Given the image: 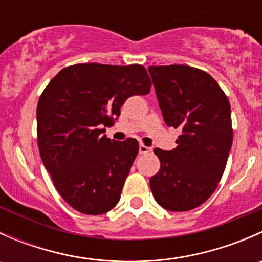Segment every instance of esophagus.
Instances as JSON below:
<instances>
[{
	"label": "esophagus",
	"mask_w": 262,
	"mask_h": 262,
	"mask_svg": "<svg viewBox=\"0 0 262 262\" xmlns=\"http://www.w3.org/2000/svg\"><path fill=\"white\" fill-rule=\"evenodd\" d=\"M152 150V148L144 146V144H139V153L141 155H146V153H149Z\"/></svg>",
	"instance_id": "esophagus-1"
}]
</instances>
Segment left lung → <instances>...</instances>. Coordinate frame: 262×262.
<instances>
[{
	"mask_svg": "<svg viewBox=\"0 0 262 262\" xmlns=\"http://www.w3.org/2000/svg\"><path fill=\"white\" fill-rule=\"evenodd\" d=\"M165 123L180 129L172 150L155 148L149 179L156 202L171 212L202 205L218 186L233 141L231 105L209 75L184 64L148 67Z\"/></svg>",
	"mask_w": 262,
	"mask_h": 262,
	"instance_id": "left-lung-1",
	"label": "left lung"
}]
</instances>
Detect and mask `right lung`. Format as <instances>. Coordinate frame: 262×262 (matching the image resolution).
<instances>
[{
	"label": "right lung",
	"mask_w": 262,
	"mask_h": 262,
	"mask_svg": "<svg viewBox=\"0 0 262 262\" xmlns=\"http://www.w3.org/2000/svg\"><path fill=\"white\" fill-rule=\"evenodd\" d=\"M149 90L143 66L99 63L63 68L46 87L36 109L39 152L73 209L100 215L118 204L139 144L107 138L104 126L113 125L126 99Z\"/></svg>",
	"instance_id": "add662e5"
}]
</instances>
